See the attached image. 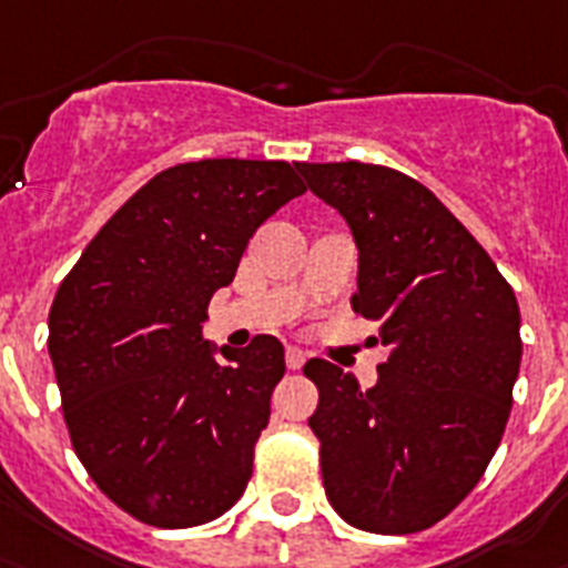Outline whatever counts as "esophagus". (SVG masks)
I'll list each match as a JSON object with an SVG mask.
<instances>
[{
    "instance_id": "1",
    "label": "esophagus",
    "mask_w": 568,
    "mask_h": 568,
    "mask_svg": "<svg viewBox=\"0 0 568 568\" xmlns=\"http://www.w3.org/2000/svg\"><path fill=\"white\" fill-rule=\"evenodd\" d=\"M285 366H288L291 372H300V368L305 366L303 348H294V345H288V352H285Z\"/></svg>"
}]
</instances>
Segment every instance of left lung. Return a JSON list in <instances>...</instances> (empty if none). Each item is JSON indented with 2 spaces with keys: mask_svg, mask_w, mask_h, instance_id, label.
<instances>
[{
  "mask_svg": "<svg viewBox=\"0 0 568 568\" xmlns=\"http://www.w3.org/2000/svg\"><path fill=\"white\" fill-rule=\"evenodd\" d=\"M294 168L352 229V305L388 345L366 392L328 359L305 363L325 495L354 529L423 531L475 489L500 446L523 354L515 291L412 176L366 162Z\"/></svg>",
  "mask_w": 568,
  "mask_h": 568,
  "instance_id": "left-lung-1",
  "label": "left lung"
}]
</instances>
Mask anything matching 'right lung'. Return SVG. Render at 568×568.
<instances>
[{"label": "right lung", "instance_id": "add662e5", "mask_svg": "<svg viewBox=\"0 0 568 568\" xmlns=\"http://www.w3.org/2000/svg\"><path fill=\"white\" fill-rule=\"evenodd\" d=\"M303 191L288 162L168 168L102 225L59 285L48 352L73 452L148 526L209 523L248 486L285 374L283 343L260 334L245 348H216L202 323L254 231Z\"/></svg>", "mask_w": 568, "mask_h": 568}]
</instances>
